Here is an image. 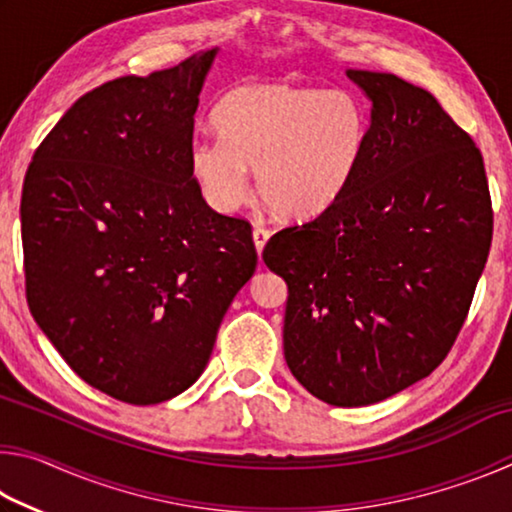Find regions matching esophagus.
<instances>
[{
	"label": "esophagus",
	"instance_id": "obj_1",
	"mask_svg": "<svg viewBox=\"0 0 512 512\" xmlns=\"http://www.w3.org/2000/svg\"><path fill=\"white\" fill-rule=\"evenodd\" d=\"M268 239H271V232H268L266 228H255L253 230V241H255V248H257L259 255H262V250L268 244Z\"/></svg>",
	"mask_w": 512,
	"mask_h": 512
}]
</instances>
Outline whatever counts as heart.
Listing matches in <instances>:
<instances>
[{"label":"heart","mask_w":512,"mask_h":512,"mask_svg":"<svg viewBox=\"0 0 512 512\" xmlns=\"http://www.w3.org/2000/svg\"><path fill=\"white\" fill-rule=\"evenodd\" d=\"M219 137L189 144V173L203 201L235 212L257 194L284 221L305 223L334 210L352 187L368 146V112L348 90L248 83L214 112Z\"/></svg>","instance_id":"1"}]
</instances>
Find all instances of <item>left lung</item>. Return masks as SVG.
<instances>
[{"label": "left lung", "instance_id": "1", "mask_svg": "<svg viewBox=\"0 0 512 512\" xmlns=\"http://www.w3.org/2000/svg\"><path fill=\"white\" fill-rule=\"evenodd\" d=\"M370 101L363 162L343 201L271 237L287 282L284 359L332 406H368L429 377L465 323L488 262L481 151L433 94L348 69Z\"/></svg>", "mask_w": 512, "mask_h": 512}]
</instances>
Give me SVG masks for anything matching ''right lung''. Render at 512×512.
Masks as SVG:
<instances>
[{"instance_id": "1", "label": "right lung", "mask_w": 512, "mask_h": 512, "mask_svg": "<svg viewBox=\"0 0 512 512\" xmlns=\"http://www.w3.org/2000/svg\"><path fill=\"white\" fill-rule=\"evenodd\" d=\"M216 54L83 94L24 178L31 316L76 375L128 404L171 400L203 375L257 266L250 225L216 214L189 173Z\"/></svg>"}]
</instances>
